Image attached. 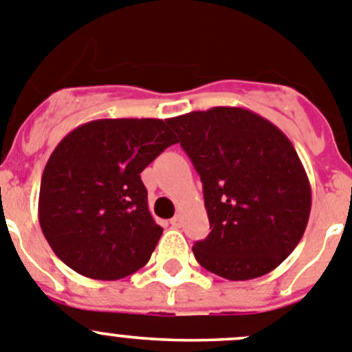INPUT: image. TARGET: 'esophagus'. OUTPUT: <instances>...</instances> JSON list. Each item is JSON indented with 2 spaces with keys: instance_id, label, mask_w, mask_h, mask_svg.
<instances>
[{
  "instance_id": "esophagus-1",
  "label": "esophagus",
  "mask_w": 352,
  "mask_h": 352,
  "mask_svg": "<svg viewBox=\"0 0 352 352\" xmlns=\"http://www.w3.org/2000/svg\"><path fill=\"white\" fill-rule=\"evenodd\" d=\"M170 224H172L173 228H180V226H182V215L177 214L175 217H172V219H170Z\"/></svg>"
}]
</instances>
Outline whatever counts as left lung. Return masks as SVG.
I'll list each match as a JSON object with an SVG mask.
<instances>
[{"mask_svg": "<svg viewBox=\"0 0 352 352\" xmlns=\"http://www.w3.org/2000/svg\"><path fill=\"white\" fill-rule=\"evenodd\" d=\"M168 122L204 182L212 231L192 245L196 261L228 280L277 268L302 240L312 205L309 177L289 138L240 107Z\"/></svg>", "mask_w": 352, "mask_h": 352, "instance_id": "1", "label": "left lung"}]
</instances>
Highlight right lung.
<instances>
[{
    "mask_svg": "<svg viewBox=\"0 0 352 352\" xmlns=\"http://www.w3.org/2000/svg\"><path fill=\"white\" fill-rule=\"evenodd\" d=\"M170 119H98L69 131L45 164L38 219L72 270L98 280L147 265L163 228L148 212L145 166L177 144Z\"/></svg>",
    "mask_w": 352,
    "mask_h": 352,
    "instance_id": "right-lung-1",
    "label": "right lung"
}]
</instances>
